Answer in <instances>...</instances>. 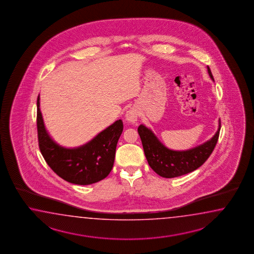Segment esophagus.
<instances>
[{"label": "esophagus", "mask_w": 254, "mask_h": 254, "mask_svg": "<svg viewBox=\"0 0 254 254\" xmlns=\"http://www.w3.org/2000/svg\"><path fill=\"white\" fill-rule=\"evenodd\" d=\"M138 118V112L134 108L129 109V111L126 112L125 114V120L129 123H135Z\"/></svg>", "instance_id": "esophagus-1"}]
</instances>
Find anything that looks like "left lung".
<instances>
[{"label": "left lung", "instance_id": "left-lung-1", "mask_svg": "<svg viewBox=\"0 0 254 254\" xmlns=\"http://www.w3.org/2000/svg\"><path fill=\"white\" fill-rule=\"evenodd\" d=\"M207 69L211 80L214 81L210 67L207 66ZM220 129L221 120L219 122V129L211 140L188 151H173L168 149L144 125L138 127V132L146 159L151 169L162 177L174 178L193 172L208 160L217 144Z\"/></svg>", "mask_w": 254, "mask_h": 254}]
</instances>
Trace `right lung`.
I'll return each instance as SVG.
<instances>
[{
    "instance_id": "add662e5",
    "label": "right lung",
    "mask_w": 254,
    "mask_h": 254,
    "mask_svg": "<svg viewBox=\"0 0 254 254\" xmlns=\"http://www.w3.org/2000/svg\"><path fill=\"white\" fill-rule=\"evenodd\" d=\"M124 129L122 120L100 132L86 144L67 149L56 144L46 131L37 98V132L45 162L61 178L70 184L89 185L106 178L114 167L116 146Z\"/></svg>"
}]
</instances>
